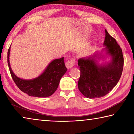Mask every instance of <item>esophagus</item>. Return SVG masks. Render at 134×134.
Returning a JSON list of instances; mask_svg holds the SVG:
<instances>
[{"instance_id": "esophagus-1", "label": "esophagus", "mask_w": 134, "mask_h": 134, "mask_svg": "<svg viewBox=\"0 0 134 134\" xmlns=\"http://www.w3.org/2000/svg\"><path fill=\"white\" fill-rule=\"evenodd\" d=\"M74 64H75V60L74 59H70L65 63V66L67 69H70L74 66Z\"/></svg>"}]
</instances>
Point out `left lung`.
<instances>
[{
	"label": "left lung",
	"mask_w": 134,
	"mask_h": 134,
	"mask_svg": "<svg viewBox=\"0 0 134 134\" xmlns=\"http://www.w3.org/2000/svg\"><path fill=\"white\" fill-rule=\"evenodd\" d=\"M105 38L102 53L97 52L78 60L80 77L78 88L85 97L99 98L108 94L118 83L123 71L124 57L116 40L105 29ZM109 56L110 60L100 64L102 58Z\"/></svg>",
	"instance_id": "left-lung-1"
}]
</instances>
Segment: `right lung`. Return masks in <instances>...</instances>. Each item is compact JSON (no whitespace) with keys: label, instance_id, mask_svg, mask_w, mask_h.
Segmentation results:
<instances>
[{"label":"right lung","instance_id":"add662e5","mask_svg":"<svg viewBox=\"0 0 134 134\" xmlns=\"http://www.w3.org/2000/svg\"><path fill=\"white\" fill-rule=\"evenodd\" d=\"M10 47L8 52V64L13 81L19 89L30 96L47 97L57 89L61 78L67 71L64 59H55L49 63L41 74L34 79L25 80L18 77L11 69L9 61Z\"/></svg>","mask_w":134,"mask_h":134}]
</instances>
